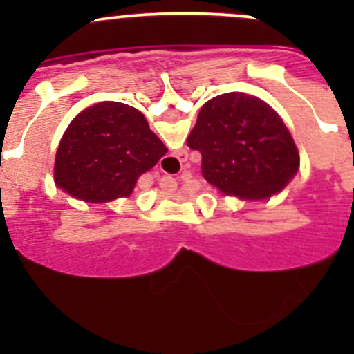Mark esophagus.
<instances>
[{
	"mask_svg": "<svg viewBox=\"0 0 354 354\" xmlns=\"http://www.w3.org/2000/svg\"><path fill=\"white\" fill-rule=\"evenodd\" d=\"M178 159H180V157H178ZM181 160H183V159H180V162H181Z\"/></svg>",
	"mask_w": 354,
	"mask_h": 354,
	"instance_id": "esophagus-1",
	"label": "esophagus"
}]
</instances>
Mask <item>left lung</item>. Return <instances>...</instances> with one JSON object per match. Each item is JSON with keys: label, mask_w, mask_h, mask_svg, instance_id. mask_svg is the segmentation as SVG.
<instances>
[{"label": "left lung", "mask_w": 354, "mask_h": 354, "mask_svg": "<svg viewBox=\"0 0 354 354\" xmlns=\"http://www.w3.org/2000/svg\"><path fill=\"white\" fill-rule=\"evenodd\" d=\"M187 145L202 154V174L221 194L266 200L299 167V154L279 114L243 92L207 101Z\"/></svg>", "instance_id": "obj_1"}]
</instances>
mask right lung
I'll return each instance as SVG.
<instances>
[{"mask_svg": "<svg viewBox=\"0 0 354 354\" xmlns=\"http://www.w3.org/2000/svg\"><path fill=\"white\" fill-rule=\"evenodd\" d=\"M167 152L138 109L104 101L68 124L55 162L58 187L85 202L130 197L138 176Z\"/></svg>", "mask_w": 354, "mask_h": 354, "instance_id": "add662e5", "label": "right lung"}]
</instances>
